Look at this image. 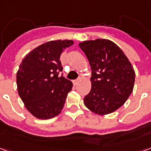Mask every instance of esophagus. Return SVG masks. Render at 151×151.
I'll use <instances>...</instances> for the list:
<instances>
[{"instance_id":"34e87169","label":"esophagus","mask_w":151,"mask_h":151,"mask_svg":"<svg viewBox=\"0 0 151 151\" xmlns=\"http://www.w3.org/2000/svg\"><path fill=\"white\" fill-rule=\"evenodd\" d=\"M79 81H80V78L77 79V80H73V84H74V85H76V84H78V83Z\"/></svg>"}]
</instances>
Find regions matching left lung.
<instances>
[{"label":"left lung","mask_w":151,"mask_h":151,"mask_svg":"<svg viewBox=\"0 0 151 151\" xmlns=\"http://www.w3.org/2000/svg\"><path fill=\"white\" fill-rule=\"evenodd\" d=\"M91 68V90L84 98L90 111L100 116L116 111L133 92L135 72L123 51L105 39L79 43Z\"/></svg>","instance_id":"left-lung-1"}]
</instances>
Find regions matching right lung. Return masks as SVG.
<instances>
[{
    "instance_id": "obj_1",
    "label": "right lung",
    "mask_w": 151,
    "mask_h": 151,
    "mask_svg": "<svg viewBox=\"0 0 151 151\" xmlns=\"http://www.w3.org/2000/svg\"><path fill=\"white\" fill-rule=\"evenodd\" d=\"M73 40H52L41 44L26 55L17 72L18 95L35 117L47 120L62 111L71 81L58 76L62 70L60 57Z\"/></svg>"
}]
</instances>
